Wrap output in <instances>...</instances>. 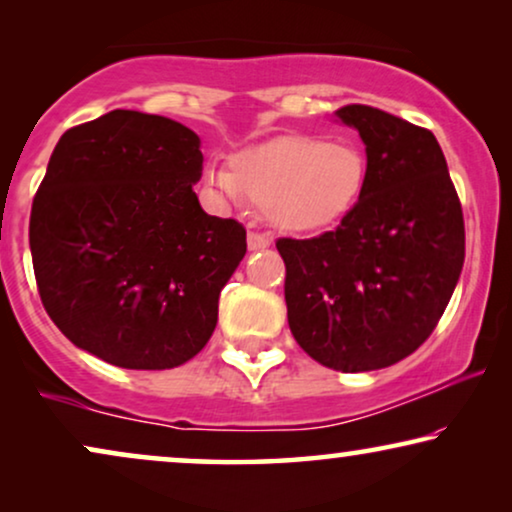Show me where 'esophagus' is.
I'll return each mask as SVG.
<instances>
[{
    "label": "esophagus",
    "mask_w": 512,
    "mask_h": 512,
    "mask_svg": "<svg viewBox=\"0 0 512 512\" xmlns=\"http://www.w3.org/2000/svg\"><path fill=\"white\" fill-rule=\"evenodd\" d=\"M247 244H249V251H263V249L270 247L272 240H270L268 235H263V233H249L247 235Z\"/></svg>",
    "instance_id": "1"
}]
</instances>
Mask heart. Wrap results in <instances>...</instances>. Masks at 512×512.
Segmentation results:
<instances>
[{
    "mask_svg": "<svg viewBox=\"0 0 512 512\" xmlns=\"http://www.w3.org/2000/svg\"><path fill=\"white\" fill-rule=\"evenodd\" d=\"M202 184L228 205L249 198L286 233H321L354 212L368 184V160L352 142L282 135L230 156V170L207 167Z\"/></svg>",
    "mask_w": 512,
    "mask_h": 512,
    "instance_id": "obj_1",
    "label": "heart"
}]
</instances>
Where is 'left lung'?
<instances>
[{
    "mask_svg": "<svg viewBox=\"0 0 512 512\" xmlns=\"http://www.w3.org/2000/svg\"><path fill=\"white\" fill-rule=\"evenodd\" d=\"M366 144L368 184L340 226L277 240L293 338L321 366L368 373L429 338L464 268V216L433 132L387 111H335Z\"/></svg>",
    "mask_w": 512,
    "mask_h": 512,
    "instance_id": "left-lung-1",
    "label": "left lung"
}]
</instances>
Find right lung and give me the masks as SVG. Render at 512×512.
I'll return each mask as SVG.
<instances>
[{"label":"right lung","mask_w":512,"mask_h":512,"mask_svg":"<svg viewBox=\"0 0 512 512\" xmlns=\"http://www.w3.org/2000/svg\"><path fill=\"white\" fill-rule=\"evenodd\" d=\"M202 160L191 128L130 109L55 144L32 202L30 251L48 317L83 352L167 370L212 338L247 230L200 207Z\"/></svg>","instance_id":"obj_1"}]
</instances>
